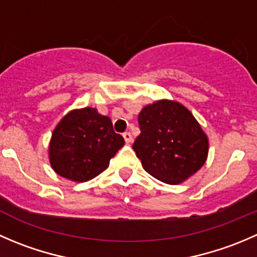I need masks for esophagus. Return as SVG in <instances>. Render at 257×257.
<instances>
[{
	"instance_id": "esophagus-1",
	"label": "esophagus",
	"mask_w": 257,
	"mask_h": 257,
	"mask_svg": "<svg viewBox=\"0 0 257 257\" xmlns=\"http://www.w3.org/2000/svg\"><path fill=\"white\" fill-rule=\"evenodd\" d=\"M123 138L124 141H125V143H131V142L133 141V137H132V134L129 133V132H125V133L123 134Z\"/></svg>"
}]
</instances>
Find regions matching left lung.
Listing matches in <instances>:
<instances>
[{
  "mask_svg": "<svg viewBox=\"0 0 257 257\" xmlns=\"http://www.w3.org/2000/svg\"><path fill=\"white\" fill-rule=\"evenodd\" d=\"M141 134L133 144L151 176L167 184L187 181L205 164L208 138L193 114L181 103L154 101L138 115Z\"/></svg>",
  "mask_w": 257,
  "mask_h": 257,
  "instance_id": "1",
  "label": "left lung"
}]
</instances>
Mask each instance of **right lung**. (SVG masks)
Returning a JSON list of instances; mask_svg holds the SVG:
<instances>
[{
  "mask_svg": "<svg viewBox=\"0 0 257 257\" xmlns=\"http://www.w3.org/2000/svg\"><path fill=\"white\" fill-rule=\"evenodd\" d=\"M124 146L109 116L86 106L69 111L57 123L49 144V159L59 176L74 182L93 179L109 167Z\"/></svg>",
  "mask_w": 257,
  "mask_h": 257,
  "instance_id": "1",
  "label": "right lung"
}]
</instances>
